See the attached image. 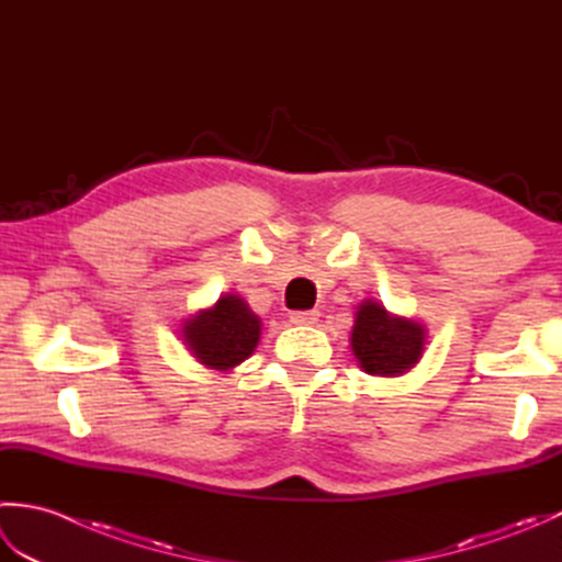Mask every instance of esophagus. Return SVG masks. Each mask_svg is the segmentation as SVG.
I'll return each instance as SVG.
<instances>
[{
  "instance_id": "esophagus-1",
  "label": "esophagus",
  "mask_w": 562,
  "mask_h": 562,
  "mask_svg": "<svg viewBox=\"0 0 562 562\" xmlns=\"http://www.w3.org/2000/svg\"><path fill=\"white\" fill-rule=\"evenodd\" d=\"M318 312L316 308H312V312H294L292 316H290V321L292 324H296V326H314L316 321H318Z\"/></svg>"
}]
</instances>
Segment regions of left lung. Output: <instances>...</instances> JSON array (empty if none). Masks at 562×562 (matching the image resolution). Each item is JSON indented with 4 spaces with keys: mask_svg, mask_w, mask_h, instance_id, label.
Here are the masks:
<instances>
[{
    "mask_svg": "<svg viewBox=\"0 0 562 562\" xmlns=\"http://www.w3.org/2000/svg\"><path fill=\"white\" fill-rule=\"evenodd\" d=\"M427 330L413 318L393 316L374 300L357 306L350 345L360 369L372 376H401L420 362Z\"/></svg>",
    "mask_w": 562,
    "mask_h": 562,
    "instance_id": "8db88e82",
    "label": "left lung"
}]
</instances>
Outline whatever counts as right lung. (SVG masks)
<instances>
[{
	"mask_svg": "<svg viewBox=\"0 0 562 562\" xmlns=\"http://www.w3.org/2000/svg\"><path fill=\"white\" fill-rule=\"evenodd\" d=\"M181 336L200 364L229 372L254 355L260 340V318L238 294H222L217 304L183 321Z\"/></svg>",
	"mask_w": 562,
	"mask_h": 562,
	"instance_id": "1",
	"label": "right lung"
}]
</instances>
